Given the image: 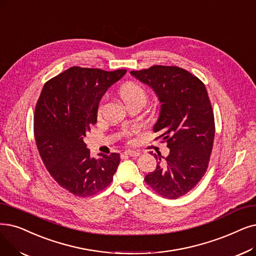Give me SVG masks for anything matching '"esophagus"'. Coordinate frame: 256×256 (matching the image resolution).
Instances as JSON below:
<instances>
[{"instance_id": "esophagus-1", "label": "esophagus", "mask_w": 256, "mask_h": 256, "mask_svg": "<svg viewBox=\"0 0 256 256\" xmlns=\"http://www.w3.org/2000/svg\"><path fill=\"white\" fill-rule=\"evenodd\" d=\"M124 154L130 156V157H138V156H140V152H134V150H126L124 152Z\"/></svg>"}]
</instances>
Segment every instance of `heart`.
Returning <instances> with one entry per match:
<instances>
[{
  "instance_id": "b5f03b06",
  "label": "heart",
  "mask_w": 256,
  "mask_h": 256,
  "mask_svg": "<svg viewBox=\"0 0 256 256\" xmlns=\"http://www.w3.org/2000/svg\"><path fill=\"white\" fill-rule=\"evenodd\" d=\"M119 95H120L121 99H122V100H124V102L126 106L128 104L136 102L146 104V99H148V93H146V88H144L142 86H140L139 84H136V82L124 84V86L120 88ZM102 110V102L99 104V106H98L97 116H100ZM137 130H138L137 128H124V130H122L121 135L126 140L130 142L132 135H134Z\"/></svg>"
}]
</instances>
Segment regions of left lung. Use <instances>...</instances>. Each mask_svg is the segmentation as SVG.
Instances as JSON below:
<instances>
[{"mask_svg":"<svg viewBox=\"0 0 256 256\" xmlns=\"http://www.w3.org/2000/svg\"><path fill=\"white\" fill-rule=\"evenodd\" d=\"M148 84L159 97L161 113L154 132V140L168 143L170 154L161 160L154 154L157 168L144 181L166 198H178L201 181L210 160L216 134L214 110L205 84L176 66H152L130 71Z\"/></svg>","mask_w":256,"mask_h":256,"instance_id":"1","label":"left lung"}]
</instances>
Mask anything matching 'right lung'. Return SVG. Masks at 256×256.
<instances>
[{
	"label": "right lung",
	"instance_id": "1",
	"mask_svg": "<svg viewBox=\"0 0 256 256\" xmlns=\"http://www.w3.org/2000/svg\"><path fill=\"white\" fill-rule=\"evenodd\" d=\"M126 72L72 66L49 80L38 97L33 126L40 156L54 181L74 196H94L113 181L120 154L91 158L84 137L97 122L100 98Z\"/></svg>",
	"mask_w": 256,
	"mask_h": 256
}]
</instances>
